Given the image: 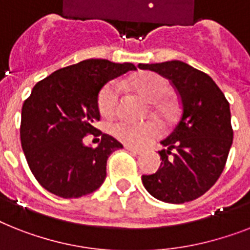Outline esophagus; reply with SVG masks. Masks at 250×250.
<instances>
[{
	"label": "esophagus",
	"mask_w": 250,
	"mask_h": 250,
	"mask_svg": "<svg viewBox=\"0 0 250 250\" xmlns=\"http://www.w3.org/2000/svg\"><path fill=\"white\" fill-rule=\"evenodd\" d=\"M125 149L128 150V151H131V153L136 154V155H140V154H143V153H144V150L136 149V147H132V146H125Z\"/></svg>",
	"instance_id": "esophagus-1"
}]
</instances>
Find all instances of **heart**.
Masks as SVG:
<instances>
[{"instance_id": "1", "label": "heart", "mask_w": 250, "mask_h": 250, "mask_svg": "<svg viewBox=\"0 0 250 250\" xmlns=\"http://www.w3.org/2000/svg\"><path fill=\"white\" fill-rule=\"evenodd\" d=\"M132 87L144 96L147 101L153 103L154 110L162 117H171L174 107L166 97L171 92V84L164 77L155 73H143L132 81ZM119 103V84L117 82L107 83L100 91L97 99V106L100 114L105 118H110L115 114ZM110 133L115 139L125 145H146L160 133L159 125L153 121L143 123H132L128 121H118L110 125Z\"/></svg>"}]
</instances>
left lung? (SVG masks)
<instances>
[{
  "label": "left lung",
  "mask_w": 250,
  "mask_h": 250,
  "mask_svg": "<svg viewBox=\"0 0 250 250\" xmlns=\"http://www.w3.org/2000/svg\"><path fill=\"white\" fill-rule=\"evenodd\" d=\"M167 78L180 97L181 114L162 141L160 167L144 174L147 191L162 202L181 204L206 194L224 171L232 145L230 104L208 74L186 62L139 64Z\"/></svg>",
  "instance_id": "1"
}]
</instances>
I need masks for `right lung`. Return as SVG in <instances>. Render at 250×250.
I'll list each match as a JSON object with an SVG mask.
<instances>
[{"instance_id": "add662e5", "label": "right lung", "mask_w": 250, "mask_h": 250, "mask_svg": "<svg viewBox=\"0 0 250 250\" xmlns=\"http://www.w3.org/2000/svg\"><path fill=\"white\" fill-rule=\"evenodd\" d=\"M129 70H136L131 62L88 59L33 87L21 107L20 141L30 171L47 191L79 198L103 185L107 158L123 145L93 127L100 121L97 99L109 81ZM87 134L102 136L97 148L83 145Z\"/></svg>"}]
</instances>
